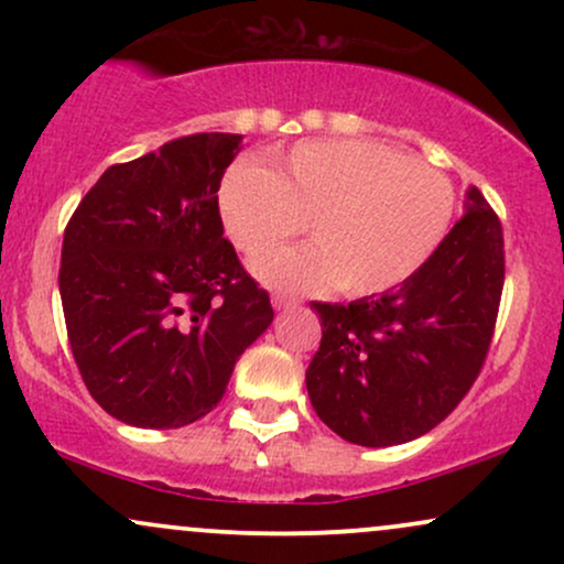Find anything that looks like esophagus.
Segmentation results:
<instances>
[{
    "instance_id": "obj_1",
    "label": "esophagus",
    "mask_w": 564,
    "mask_h": 564,
    "mask_svg": "<svg viewBox=\"0 0 564 564\" xmlns=\"http://www.w3.org/2000/svg\"><path fill=\"white\" fill-rule=\"evenodd\" d=\"M296 304H300V296L283 294V291H275V294H273V307L275 310H289V307H296Z\"/></svg>"
}]
</instances>
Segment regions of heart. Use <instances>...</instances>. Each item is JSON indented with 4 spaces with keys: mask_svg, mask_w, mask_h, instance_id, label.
Listing matches in <instances>:
<instances>
[{
    "mask_svg": "<svg viewBox=\"0 0 564 564\" xmlns=\"http://www.w3.org/2000/svg\"><path fill=\"white\" fill-rule=\"evenodd\" d=\"M453 209L443 174L368 140H307L273 166L236 161L219 185V217L241 251L296 236L313 243L264 251L251 262L283 289L379 294L416 273L443 241Z\"/></svg>",
    "mask_w": 564,
    "mask_h": 564,
    "instance_id": "1",
    "label": "heart"
}]
</instances>
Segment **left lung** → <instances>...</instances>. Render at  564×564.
Instances as JSON below:
<instances>
[{"instance_id": "obj_1", "label": "left lung", "mask_w": 564, "mask_h": 564, "mask_svg": "<svg viewBox=\"0 0 564 564\" xmlns=\"http://www.w3.org/2000/svg\"><path fill=\"white\" fill-rule=\"evenodd\" d=\"M464 209L398 289L310 304L323 328L304 373L310 403L347 443L387 448L426 435L482 371L503 291V230L477 187Z\"/></svg>"}]
</instances>
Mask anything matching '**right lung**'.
I'll list each match as a JSON object with an SVG mask.
<instances>
[{
	"label": "right lung",
	"instance_id": "obj_1",
	"mask_svg": "<svg viewBox=\"0 0 564 564\" xmlns=\"http://www.w3.org/2000/svg\"><path fill=\"white\" fill-rule=\"evenodd\" d=\"M241 134L198 132L113 164L63 232L61 300L102 411L142 430L198 422L273 323L268 291L223 236L217 191Z\"/></svg>",
	"mask_w": 564,
	"mask_h": 564
}]
</instances>
